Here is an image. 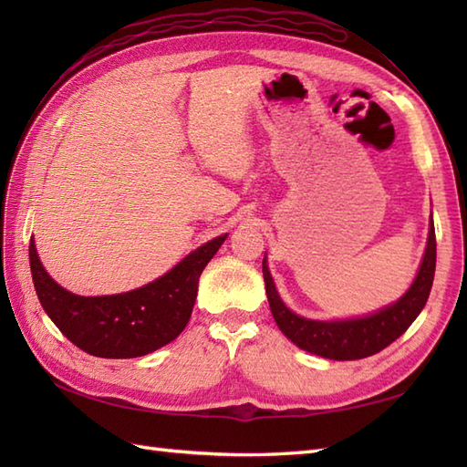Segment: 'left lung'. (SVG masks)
<instances>
[{"instance_id":"8db88e82","label":"left lung","mask_w":467,"mask_h":467,"mask_svg":"<svg viewBox=\"0 0 467 467\" xmlns=\"http://www.w3.org/2000/svg\"><path fill=\"white\" fill-rule=\"evenodd\" d=\"M435 275V228L433 218L430 224L428 246H425L420 271L415 275L411 286L398 301L383 306V309L353 317V319H335V321H317L306 319L293 313L281 299L275 281L263 259V276L266 286V299H269L271 313L276 325L286 339H291L299 349L313 355L325 357L335 361H353L363 359L383 351L398 337H401L408 327L418 319V315L428 303V296L433 285Z\"/></svg>"}]
</instances>
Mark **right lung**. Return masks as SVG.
I'll use <instances>...</instances> for the list:
<instances>
[{
    "mask_svg": "<svg viewBox=\"0 0 467 467\" xmlns=\"http://www.w3.org/2000/svg\"><path fill=\"white\" fill-rule=\"evenodd\" d=\"M226 236L198 246L156 281L118 295L82 296L59 286L39 261L34 239L29 266L39 303L69 341L94 357L132 359L161 349L184 331L201 273Z\"/></svg>",
    "mask_w": 467,
    "mask_h": 467,
    "instance_id": "right-lung-1",
    "label": "right lung"
}]
</instances>
